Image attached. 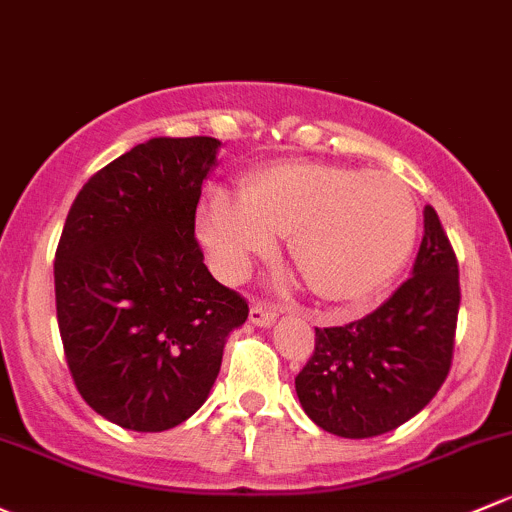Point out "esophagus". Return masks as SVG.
I'll return each instance as SVG.
<instances>
[{
	"instance_id": "34e87169",
	"label": "esophagus",
	"mask_w": 512,
	"mask_h": 512,
	"mask_svg": "<svg viewBox=\"0 0 512 512\" xmlns=\"http://www.w3.org/2000/svg\"><path fill=\"white\" fill-rule=\"evenodd\" d=\"M277 316L279 311L274 309V306L260 304V301H255V304L250 306V321L260 328H270L274 321H277Z\"/></svg>"
}]
</instances>
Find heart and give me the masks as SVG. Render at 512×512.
<instances>
[{"instance_id": "obj_1", "label": "heart", "mask_w": 512, "mask_h": 512, "mask_svg": "<svg viewBox=\"0 0 512 512\" xmlns=\"http://www.w3.org/2000/svg\"><path fill=\"white\" fill-rule=\"evenodd\" d=\"M198 235L213 267L240 279L277 235L306 287L331 304L383 289L410 257L417 238L412 191L385 171L311 159H287L255 171L242 196L213 188Z\"/></svg>"}]
</instances>
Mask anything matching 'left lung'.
<instances>
[{
	"mask_svg": "<svg viewBox=\"0 0 512 512\" xmlns=\"http://www.w3.org/2000/svg\"><path fill=\"white\" fill-rule=\"evenodd\" d=\"M459 265L432 206L412 277L373 314L316 328L309 363L294 380L311 422L346 439L392 432L429 405L454 353Z\"/></svg>",
	"mask_w": 512,
	"mask_h": 512,
	"instance_id": "obj_1",
	"label": "left lung"
}]
</instances>
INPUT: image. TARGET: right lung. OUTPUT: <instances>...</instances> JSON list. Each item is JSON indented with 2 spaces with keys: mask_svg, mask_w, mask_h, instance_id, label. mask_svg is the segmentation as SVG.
Listing matches in <instances>:
<instances>
[{
  "mask_svg": "<svg viewBox=\"0 0 512 512\" xmlns=\"http://www.w3.org/2000/svg\"><path fill=\"white\" fill-rule=\"evenodd\" d=\"M213 137H154L90 176L56 250V314L75 387L132 432L186 422L218 378L247 301L215 282L196 235Z\"/></svg>",
  "mask_w": 512,
  "mask_h": 512,
  "instance_id": "right-lung-1",
  "label": "right lung"
}]
</instances>
